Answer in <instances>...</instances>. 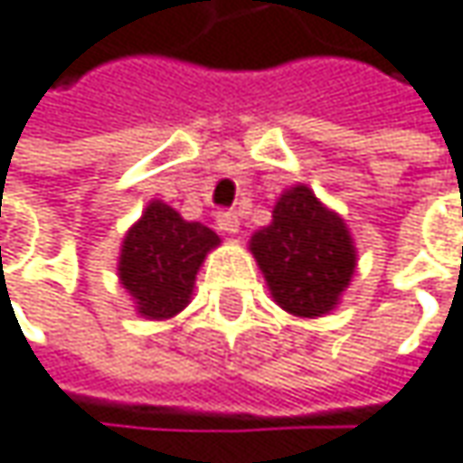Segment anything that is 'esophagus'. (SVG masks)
<instances>
[{"instance_id":"esophagus-1","label":"esophagus","mask_w":463,"mask_h":463,"mask_svg":"<svg viewBox=\"0 0 463 463\" xmlns=\"http://www.w3.org/2000/svg\"><path fill=\"white\" fill-rule=\"evenodd\" d=\"M217 228L222 232H228V235H235V232L241 231V220H238L235 212H217Z\"/></svg>"}]
</instances>
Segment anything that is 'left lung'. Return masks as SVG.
I'll list each match as a JSON object with an SVG mask.
<instances>
[{
	"label": "left lung",
	"mask_w": 463,
	"mask_h": 463,
	"mask_svg": "<svg viewBox=\"0 0 463 463\" xmlns=\"http://www.w3.org/2000/svg\"><path fill=\"white\" fill-rule=\"evenodd\" d=\"M249 251L275 305L297 317L328 316L357 268L347 222L302 183L280 193L273 222L249 238Z\"/></svg>",
	"instance_id": "obj_1"
}]
</instances>
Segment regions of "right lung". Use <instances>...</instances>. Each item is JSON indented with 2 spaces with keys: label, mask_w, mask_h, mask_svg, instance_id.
<instances>
[{
  "label": "right lung",
  "mask_w": 463,
  "mask_h": 463,
  "mask_svg": "<svg viewBox=\"0 0 463 463\" xmlns=\"http://www.w3.org/2000/svg\"><path fill=\"white\" fill-rule=\"evenodd\" d=\"M220 243L212 228L183 220L169 203L153 198L143 217L124 232L116 268L137 316L169 320L183 313L206 254Z\"/></svg>",
  "instance_id": "add662e5"
}]
</instances>
